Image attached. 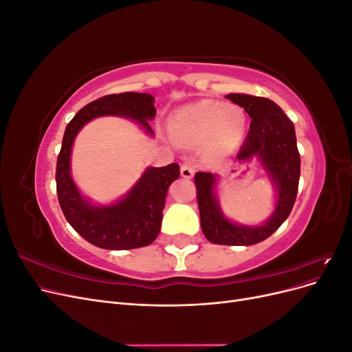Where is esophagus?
Here are the masks:
<instances>
[{
  "instance_id": "34e87169",
  "label": "esophagus",
  "mask_w": 352,
  "mask_h": 352,
  "mask_svg": "<svg viewBox=\"0 0 352 352\" xmlns=\"http://www.w3.org/2000/svg\"><path fill=\"white\" fill-rule=\"evenodd\" d=\"M194 166L190 164V163H185V164H182L180 166V175H182L185 179H190L194 176Z\"/></svg>"
}]
</instances>
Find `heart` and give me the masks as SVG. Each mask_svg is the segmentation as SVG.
Wrapping results in <instances>:
<instances>
[{
  "label": "heart",
  "mask_w": 352,
  "mask_h": 352,
  "mask_svg": "<svg viewBox=\"0 0 352 352\" xmlns=\"http://www.w3.org/2000/svg\"><path fill=\"white\" fill-rule=\"evenodd\" d=\"M170 138L184 146H201L208 158L236 151L247 133V114L236 104L201 100L177 109L167 120Z\"/></svg>",
  "instance_id": "heart-1"
}]
</instances>
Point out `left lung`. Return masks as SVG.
<instances>
[{
  "label": "left lung",
  "instance_id": "left-lung-1",
  "mask_svg": "<svg viewBox=\"0 0 352 352\" xmlns=\"http://www.w3.org/2000/svg\"><path fill=\"white\" fill-rule=\"evenodd\" d=\"M251 117L250 132L238 153L241 163L257 162L274 188V210L261 225H241L230 220L217 197L219 175H195L201 229L204 236L219 245H248L267 239L291 214L298 192L301 158L296 148L295 126L278 104L248 94L226 95Z\"/></svg>",
  "mask_w": 352,
  "mask_h": 352
}]
</instances>
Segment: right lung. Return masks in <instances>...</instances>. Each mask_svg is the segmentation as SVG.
<instances>
[{"label": "right lung", "instance_id": "right-lung-1", "mask_svg": "<svg viewBox=\"0 0 352 352\" xmlns=\"http://www.w3.org/2000/svg\"><path fill=\"white\" fill-rule=\"evenodd\" d=\"M155 113L151 94H113L85 105L66 127L56 170L58 202L70 226L95 247L120 251L153 243L162 229L168 186L180 176L179 164L146 167L126 195L110 204H95L80 192L72 177L74 140L85 124L104 116L124 117L148 136H154L150 122Z\"/></svg>", "mask_w": 352, "mask_h": 352}]
</instances>
